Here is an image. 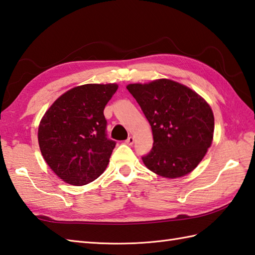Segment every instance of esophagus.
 Returning a JSON list of instances; mask_svg holds the SVG:
<instances>
[{
    "label": "esophagus",
    "instance_id": "34e87169",
    "mask_svg": "<svg viewBox=\"0 0 255 255\" xmlns=\"http://www.w3.org/2000/svg\"><path fill=\"white\" fill-rule=\"evenodd\" d=\"M134 143V137L133 136H129L127 140H126V144L128 145V146H132Z\"/></svg>",
    "mask_w": 255,
    "mask_h": 255
}]
</instances>
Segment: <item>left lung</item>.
Here are the masks:
<instances>
[{
	"label": "left lung",
	"mask_w": 255,
	"mask_h": 255,
	"mask_svg": "<svg viewBox=\"0 0 255 255\" xmlns=\"http://www.w3.org/2000/svg\"><path fill=\"white\" fill-rule=\"evenodd\" d=\"M127 88L151 127L154 144L142 158L144 165L167 179L193 171L213 143L214 113L207 101L168 78L128 84Z\"/></svg>",
	"instance_id": "obj_1"
}]
</instances>
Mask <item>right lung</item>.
Listing matches in <instances>:
<instances>
[{
    "label": "right lung",
    "mask_w": 255,
    "mask_h": 255,
    "mask_svg": "<svg viewBox=\"0 0 255 255\" xmlns=\"http://www.w3.org/2000/svg\"><path fill=\"white\" fill-rule=\"evenodd\" d=\"M118 84H85L67 90L50 106L38 128L48 166L71 185L93 182L109 163L116 142L106 137V105Z\"/></svg>",
    "instance_id": "right-lung-1"
}]
</instances>
